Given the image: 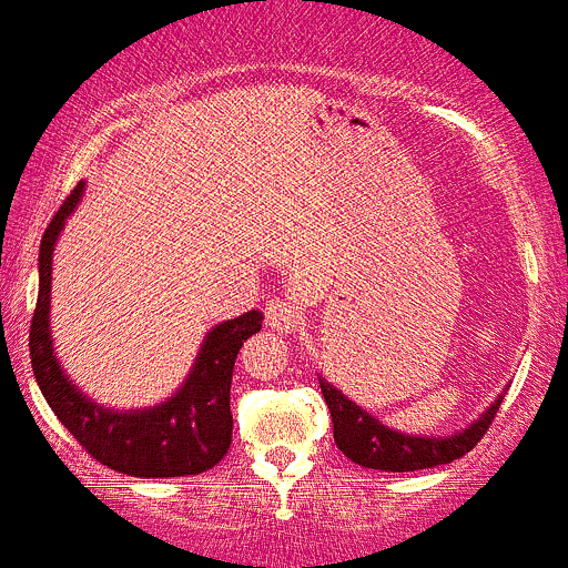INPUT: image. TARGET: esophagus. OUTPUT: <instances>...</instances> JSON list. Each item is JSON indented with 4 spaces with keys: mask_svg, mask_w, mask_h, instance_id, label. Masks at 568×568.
Masks as SVG:
<instances>
[{
    "mask_svg": "<svg viewBox=\"0 0 568 568\" xmlns=\"http://www.w3.org/2000/svg\"><path fill=\"white\" fill-rule=\"evenodd\" d=\"M266 322L277 333H294L300 324V311L291 300H272L266 305Z\"/></svg>",
    "mask_w": 568,
    "mask_h": 568,
    "instance_id": "obj_1",
    "label": "esophagus"
}]
</instances>
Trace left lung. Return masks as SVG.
Instances as JSON below:
<instances>
[{
	"label": "left lung",
	"mask_w": 568,
	"mask_h": 568,
	"mask_svg": "<svg viewBox=\"0 0 568 568\" xmlns=\"http://www.w3.org/2000/svg\"><path fill=\"white\" fill-rule=\"evenodd\" d=\"M318 385H322L324 402H327L329 416H333V436L341 453L355 464L366 466V469L379 471L433 469V466L464 458L488 430V424H491L494 413L499 410V402L505 396L499 394L475 422L466 424L464 430L447 433V436H413V433L394 430L377 416L363 410L357 402L341 394L322 374H318Z\"/></svg>",
	"instance_id": "1"
}]
</instances>
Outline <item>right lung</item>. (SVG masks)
<instances>
[{
    "label": "right lung",
    "instance_id": "1",
    "mask_svg": "<svg viewBox=\"0 0 568 568\" xmlns=\"http://www.w3.org/2000/svg\"><path fill=\"white\" fill-rule=\"evenodd\" d=\"M82 191L85 183L77 185L54 213L38 252V302L30 324V361L38 388L65 430L108 469L130 477L202 475L227 455L233 442V366L244 341L263 327V313L250 311L207 329L189 377L169 399L138 410L99 405L60 366L49 329L54 244Z\"/></svg>",
    "mask_w": 568,
    "mask_h": 568
}]
</instances>
